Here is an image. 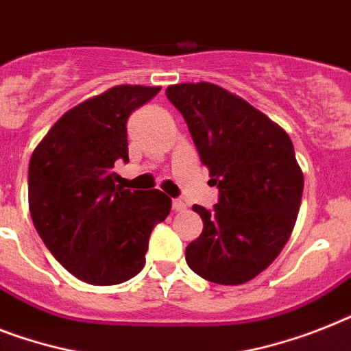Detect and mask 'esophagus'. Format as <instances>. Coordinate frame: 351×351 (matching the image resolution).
<instances>
[{"mask_svg": "<svg viewBox=\"0 0 351 351\" xmlns=\"http://www.w3.org/2000/svg\"><path fill=\"white\" fill-rule=\"evenodd\" d=\"M172 208L173 211H184L186 210V202L181 201V199H176V201L172 202Z\"/></svg>", "mask_w": 351, "mask_h": 351, "instance_id": "1", "label": "esophagus"}]
</instances>
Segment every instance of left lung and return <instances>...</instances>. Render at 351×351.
<instances>
[{"label":"left lung","instance_id":"obj_1","mask_svg":"<svg viewBox=\"0 0 351 351\" xmlns=\"http://www.w3.org/2000/svg\"><path fill=\"white\" fill-rule=\"evenodd\" d=\"M186 120L221 199L193 204L202 233L186 247L193 273L219 285H242L274 262L296 224L303 172L282 127L239 95L211 82L167 88Z\"/></svg>","mask_w":351,"mask_h":351}]
</instances>
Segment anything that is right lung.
Segmentation results:
<instances>
[{
    "label": "right lung",
    "mask_w": 351,
    "mask_h": 351,
    "mask_svg": "<svg viewBox=\"0 0 351 351\" xmlns=\"http://www.w3.org/2000/svg\"><path fill=\"white\" fill-rule=\"evenodd\" d=\"M161 88L112 86L64 112L28 167V208L55 260L80 282L118 285L145 265L149 237L170 213L159 190H125L114 163L129 161L127 118Z\"/></svg>",
    "instance_id": "obj_1"
}]
</instances>
